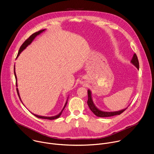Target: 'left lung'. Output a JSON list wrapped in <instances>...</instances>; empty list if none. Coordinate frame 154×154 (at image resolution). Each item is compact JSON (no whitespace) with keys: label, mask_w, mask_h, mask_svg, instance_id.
Wrapping results in <instances>:
<instances>
[{"label":"left lung","mask_w":154,"mask_h":154,"mask_svg":"<svg viewBox=\"0 0 154 154\" xmlns=\"http://www.w3.org/2000/svg\"><path fill=\"white\" fill-rule=\"evenodd\" d=\"M131 63L135 66L137 67V68L138 69H139V62H138V57L137 56V54L135 53L134 54V56L131 60ZM88 101H87V104L90 108V109L91 110V111L93 112L96 116H98V117H109V116H115V115H120L121 113H122L124 111H125L126 109L122 110H119V111H117V112H103L101 111L99 109H98L94 105L93 101H92L91 99V91L88 90Z\"/></svg>","instance_id":"8db88e82"}]
</instances>
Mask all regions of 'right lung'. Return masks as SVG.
<instances>
[{
	"label": "right lung",
	"mask_w": 154,
	"mask_h": 154,
	"mask_svg": "<svg viewBox=\"0 0 154 154\" xmlns=\"http://www.w3.org/2000/svg\"><path fill=\"white\" fill-rule=\"evenodd\" d=\"M44 29H42V30H40V31H38V32H36V33H33V35H31L27 39H26L25 40V41L22 44V45L20 46V48H19V52H18V54H17V56L19 55V54L21 53V51H22L29 44H31V42H32V41H33V40L35 38V37L37 36V35H39L41 33H42V32H44ZM15 69V68H14ZM14 75H15V78H16V80L17 81V77H16V73H15V71H14ZM16 86H17V82L16 83ZM16 90H17V95H18V96H19V98H20V96H19V91H18V89H17V88H16ZM67 101L66 102V104H65V106H64V108H63V109L62 110V111H61L60 112V113H59L57 115H56V116H51V117H47V116H39V115H35V114H33L35 116H36V117H38V118H42V119H56V118H58L60 116V115L62 114V112H63V111L64 110V108L66 107V104H67Z\"/></svg>",
	"instance_id": "right-lung-1"
}]
</instances>
